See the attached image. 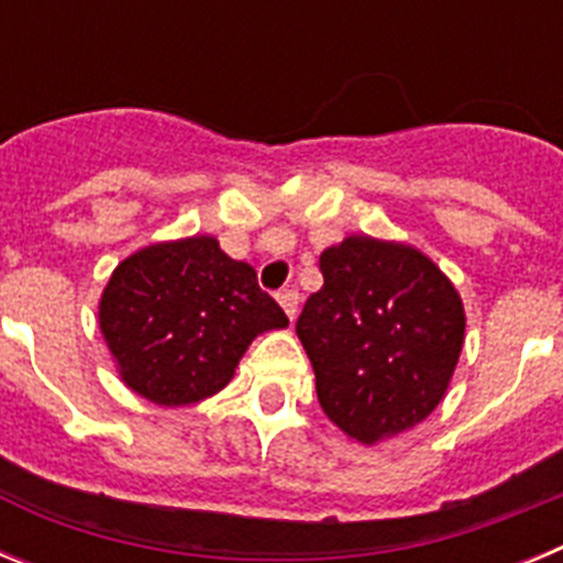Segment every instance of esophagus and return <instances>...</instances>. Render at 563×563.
<instances>
[{
    "label": "esophagus",
    "instance_id": "34e87169",
    "mask_svg": "<svg viewBox=\"0 0 563 563\" xmlns=\"http://www.w3.org/2000/svg\"><path fill=\"white\" fill-rule=\"evenodd\" d=\"M276 298H278V305H282V310L287 312V318H290V321H296L298 305H301V296H298V290H282Z\"/></svg>",
    "mask_w": 563,
    "mask_h": 563
}]
</instances>
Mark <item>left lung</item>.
Masks as SVG:
<instances>
[{"instance_id":"left-lung-1","label":"left lung","mask_w":563,"mask_h":563,"mask_svg":"<svg viewBox=\"0 0 563 563\" xmlns=\"http://www.w3.org/2000/svg\"><path fill=\"white\" fill-rule=\"evenodd\" d=\"M318 265L324 285L296 332L321 409L361 445L415 429L440 406L460 361V292L422 251L366 233L327 247Z\"/></svg>"}]
</instances>
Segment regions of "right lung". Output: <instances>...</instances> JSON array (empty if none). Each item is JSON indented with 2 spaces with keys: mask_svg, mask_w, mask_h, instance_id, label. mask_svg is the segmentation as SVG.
I'll return each instance as SVG.
<instances>
[{
  "mask_svg": "<svg viewBox=\"0 0 563 563\" xmlns=\"http://www.w3.org/2000/svg\"><path fill=\"white\" fill-rule=\"evenodd\" d=\"M287 324L258 290L256 271L208 233L134 251L114 267L98 305L121 380L166 409L225 389L253 338Z\"/></svg>",
  "mask_w": 563,
  "mask_h": 563,
  "instance_id": "add662e5",
  "label": "right lung"
}]
</instances>
